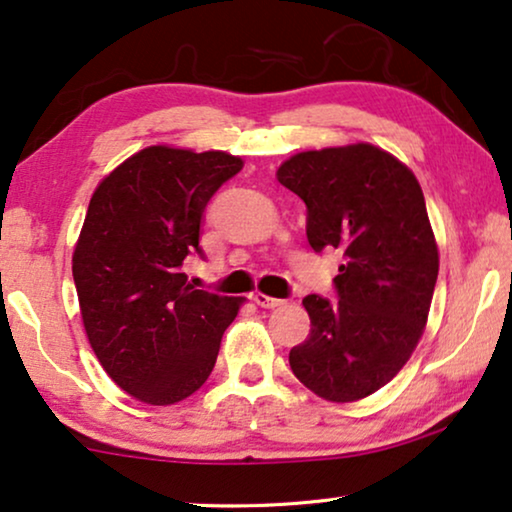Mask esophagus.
I'll return each mask as SVG.
<instances>
[{"instance_id":"esophagus-1","label":"esophagus","mask_w":512,"mask_h":512,"mask_svg":"<svg viewBox=\"0 0 512 512\" xmlns=\"http://www.w3.org/2000/svg\"><path fill=\"white\" fill-rule=\"evenodd\" d=\"M256 302L258 307H263V309H274V307H279V305H284V300H279V298H270V295H265V293H254V298H251Z\"/></svg>"}]
</instances>
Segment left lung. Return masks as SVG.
<instances>
[{"instance_id":"8db88e82","label":"left lung","mask_w":512,"mask_h":512,"mask_svg":"<svg viewBox=\"0 0 512 512\" xmlns=\"http://www.w3.org/2000/svg\"><path fill=\"white\" fill-rule=\"evenodd\" d=\"M277 180L307 205L311 249L344 256L339 300L307 295L293 374L328 402H355L397 376L425 330L439 249L416 175L369 143L300 152Z\"/></svg>"}]
</instances>
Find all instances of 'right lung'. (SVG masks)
I'll use <instances>...</instances> for the list:
<instances>
[{
	"label": "right lung",
	"mask_w": 512,
	"mask_h": 512,
	"mask_svg": "<svg viewBox=\"0 0 512 512\" xmlns=\"http://www.w3.org/2000/svg\"><path fill=\"white\" fill-rule=\"evenodd\" d=\"M242 170L226 152L152 145L96 187L73 251L80 314L101 367L133 399L182 402L212 374L244 298L198 291L182 263L203 258L205 205Z\"/></svg>",
	"instance_id": "right-lung-1"
}]
</instances>
